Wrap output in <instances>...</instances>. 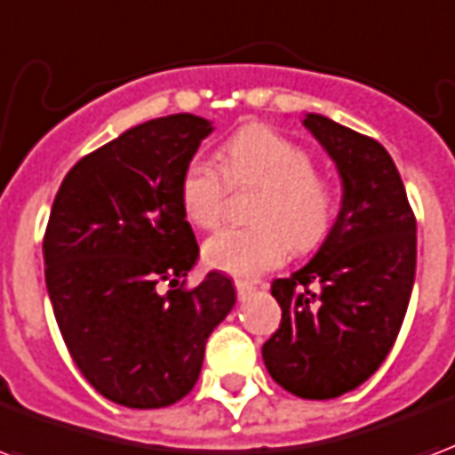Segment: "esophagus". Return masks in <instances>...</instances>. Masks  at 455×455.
<instances>
[{
  "label": "esophagus",
  "instance_id": "34e87169",
  "mask_svg": "<svg viewBox=\"0 0 455 455\" xmlns=\"http://www.w3.org/2000/svg\"><path fill=\"white\" fill-rule=\"evenodd\" d=\"M235 290H237V297L244 299V297H249L251 292H254L256 285L254 283H249V280H235Z\"/></svg>",
  "mask_w": 455,
  "mask_h": 455
}]
</instances>
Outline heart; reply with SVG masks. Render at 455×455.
I'll return each mask as SVG.
<instances>
[{"label":"heart","instance_id":"heart-1","mask_svg":"<svg viewBox=\"0 0 455 455\" xmlns=\"http://www.w3.org/2000/svg\"><path fill=\"white\" fill-rule=\"evenodd\" d=\"M220 167L191 160L180 180V204L196 228L223 218L228 184L259 187L247 228H223L208 237V266L237 278L275 268L285 251L307 254L329 237L336 196L316 175L312 156L268 126H247L220 148Z\"/></svg>","mask_w":455,"mask_h":455}]
</instances>
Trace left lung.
<instances>
[{
	"label": "left lung",
	"mask_w": 455,
	"mask_h": 455,
	"mask_svg": "<svg viewBox=\"0 0 455 455\" xmlns=\"http://www.w3.org/2000/svg\"><path fill=\"white\" fill-rule=\"evenodd\" d=\"M302 124L336 163L343 201L312 261L273 280L283 319L261 355L285 391L329 401L364 384L391 353L415 283L418 225L381 143L314 112Z\"/></svg>",
	"instance_id": "obj_1"
}]
</instances>
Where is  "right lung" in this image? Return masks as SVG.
Instances as JSON below:
<instances>
[{"instance_id":"right-lung-1","label":"right lung","mask_w":455,"mask_h":455,"mask_svg":"<svg viewBox=\"0 0 455 455\" xmlns=\"http://www.w3.org/2000/svg\"><path fill=\"white\" fill-rule=\"evenodd\" d=\"M213 124L170 115L126 129L64 177L47 223V295L85 381L126 408L182 401L206 340L235 307L228 275L187 290L199 244L180 180Z\"/></svg>"}]
</instances>
